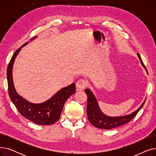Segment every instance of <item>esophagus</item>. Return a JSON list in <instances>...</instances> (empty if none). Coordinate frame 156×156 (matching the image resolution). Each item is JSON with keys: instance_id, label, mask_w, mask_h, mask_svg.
Segmentation results:
<instances>
[{"instance_id": "34e87169", "label": "esophagus", "mask_w": 156, "mask_h": 156, "mask_svg": "<svg viewBox=\"0 0 156 156\" xmlns=\"http://www.w3.org/2000/svg\"><path fill=\"white\" fill-rule=\"evenodd\" d=\"M87 85V81L85 80L81 79L79 80L76 83V87L77 90H83Z\"/></svg>"}]
</instances>
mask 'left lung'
Returning <instances> with one entry per match:
<instances>
[{
    "instance_id": "8db88e82",
    "label": "left lung",
    "mask_w": 156,
    "mask_h": 156,
    "mask_svg": "<svg viewBox=\"0 0 156 156\" xmlns=\"http://www.w3.org/2000/svg\"><path fill=\"white\" fill-rule=\"evenodd\" d=\"M137 56L138 59H140L143 68L145 69V71L148 73L145 65L143 63L140 54L137 53ZM85 92L88 98L87 105L88 119L93 126L103 129H110L114 128H116L129 122L136 115L138 111L142 109L145 102V99L140 107L129 114L121 116H109L108 115H105L101 110L97 100L92 91H91L89 88H86L85 90Z\"/></svg>"
}]
</instances>
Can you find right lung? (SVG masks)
I'll return each instance as SVG.
<instances>
[{
    "label": "right lung",
    "mask_w": 156,
    "mask_h": 156,
    "mask_svg": "<svg viewBox=\"0 0 156 156\" xmlns=\"http://www.w3.org/2000/svg\"><path fill=\"white\" fill-rule=\"evenodd\" d=\"M37 37H34L32 41ZM29 42L24 44L16 51L8 64L7 78L8 90L10 99L21 115L34 123L40 125H50L59 120L65 102L76 91L75 83L61 88L51 98L40 104L31 103L24 99L16 92L12 78V68L16 57H17L23 47Z\"/></svg>",
    "instance_id": "obj_1"
}]
</instances>
